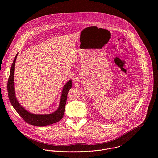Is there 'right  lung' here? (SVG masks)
I'll use <instances>...</instances> for the list:
<instances>
[{"label": "right lung", "instance_id": "obj_1", "mask_svg": "<svg viewBox=\"0 0 158 158\" xmlns=\"http://www.w3.org/2000/svg\"><path fill=\"white\" fill-rule=\"evenodd\" d=\"M18 55V53L16 54L14 59V61L12 63L11 69H10V76L8 81V84H7L8 95L12 106L23 119L30 125L38 126V127H43V126L49 125L54 123L58 122L63 118L64 115L68 92L71 89L72 85V80H70L68 81V83L63 87L61 99H60V105L58 110L50 114H44V115L34 114L32 113H29L26 110H25L19 103L16 97L15 92L14 71H15V63H16Z\"/></svg>", "mask_w": 158, "mask_h": 158}]
</instances>
